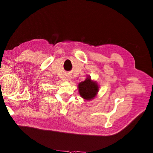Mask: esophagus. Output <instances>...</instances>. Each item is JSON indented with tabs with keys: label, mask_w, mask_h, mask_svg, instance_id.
I'll return each mask as SVG.
<instances>
[{
	"label": "esophagus",
	"mask_w": 153,
	"mask_h": 153,
	"mask_svg": "<svg viewBox=\"0 0 153 153\" xmlns=\"http://www.w3.org/2000/svg\"><path fill=\"white\" fill-rule=\"evenodd\" d=\"M70 79H71V77L69 76H66V79H65V80H66V81H70Z\"/></svg>",
	"instance_id": "34e87169"
}]
</instances>
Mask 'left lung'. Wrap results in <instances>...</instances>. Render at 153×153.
<instances>
[{
	"mask_svg": "<svg viewBox=\"0 0 153 153\" xmlns=\"http://www.w3.org/2000/svg\"><path fill=\"white\" fill-rule=\"evenodd\" d=\"M79 93L81 97L85 100H91L94 98L99 91V86L96 81L91 80V78L88 77L84 81H82L78 85Z\"/></svg>",
	"mask_w": 153,
	"mask_h": 153,
	"instance_id": "left-lung-1",
	"label": "left lung"
}]
</instances>
